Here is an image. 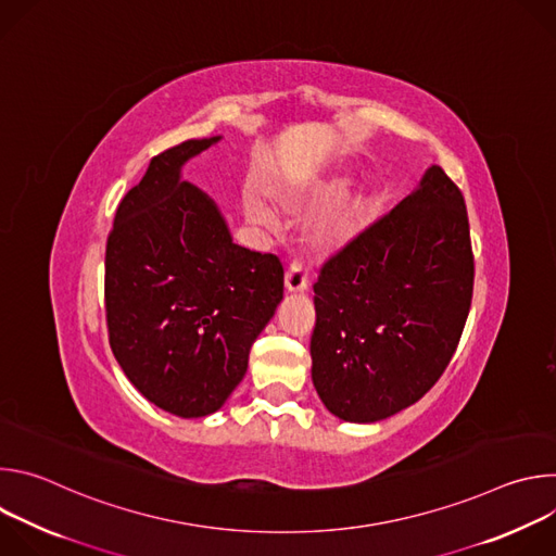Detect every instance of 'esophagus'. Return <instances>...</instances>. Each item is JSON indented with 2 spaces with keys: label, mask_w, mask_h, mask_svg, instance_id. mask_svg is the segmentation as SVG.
<instances>
[{
  "label": "esophagus",
  "mask_w": 556,
  "mask_h": 556,
  "mask_svg": "<svg viewBox=\"0 0 556 556\" xmlns=\"http://www.w3.org/2000/svg\"><path fill=\"white\" fill-rule=\"evenodd\" d=\"M307 286H309L307 270L299 262L290 264L286 270V290L288 292H305Z\"/></svg>",
  "instance_id": "obj_1"
}]
</instances>
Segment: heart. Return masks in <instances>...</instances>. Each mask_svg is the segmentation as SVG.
<instances>
[{
    "label": "heart",
    "instance_id": "1",
    "mask_svg": "<svg viewBox=\"0 0 556 556\" xmlns=\"http://www.w3.org/2000/svg\"><path fill=\"white\" fill-rule=\"evenodd\" d=\"M247 215L253 224L264 226V228H273L277 224L273 211L257 198H247ZM319 240H330V228L319 230Z\"/></svg>",
    "mask_w": 556,
    "mask_h": 556
}]
</instances>
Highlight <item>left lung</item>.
<instances>
[{"label": "left lung", "mask_w": 556, "mask_h": 556, "mask_svg": "<svg viewBox=\"0 0 556 556\" xmlns=\"http://www.w3.org/2000/svg\"><path fill=\"white\" fill-rule=\"evenodd\" d=\"M472 277L464 195L433 165L314 283L312 382L324 405L376 422L418 403L459 343Z\"/></svg>", "instance_id": "left-lung-1"}]
</instances>
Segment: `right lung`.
Segmentation results:
<instances>
[{
  "label": "right lung",
  "instance_id": "obj_1",
  "mask_svg": "<svg viewBox=\"0 0 556 556\" xmlns=\"http://www.w3.org/2000/svg\"><path fill=\"white\" fill-rule=\"evenodd\" d=\"M219 136L151 157L127 191L105 249L112 352L149 403L180 418L217 412L283 299V266L232 244L215 202L180 180Z\"/></svg>",
  "mask_w": 556,
  "mask_h": 556
}]
</instances>
